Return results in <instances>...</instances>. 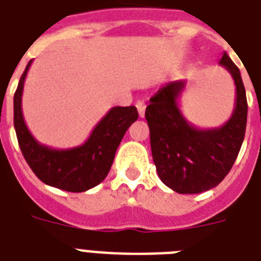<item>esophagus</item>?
I'll use <instances>...</instances> for the list:
<instances>
[{
    "instance_id": "1",
    "label": "esophagus",
    "mask_w": 261,
    "mask_h": 261,
    "mask_svg": "<svg viewBox=\"0 0 261 261\" xmlns=\"http://www.w3.org/2000/svg\"><path fill=\"white\" fill-rule=\"evenodd\" d=\"M135 106H137V110H138L139 116H141V118H143V116H145V111H146V104H145L143 101H137V104H135Z\"/></svg>"
}]
</instances>
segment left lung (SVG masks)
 <instances>
[{
	"label": "left lung",
	"mask_w": 261,
	"mask_h": 261,
	"mask_svg": "<svg viewBox=\"0 0 261 261\" xmlns=\"http://www.w3.org/2000/svg\"><path fill=\"white\" fill-rule=\"evenodd\" d=\"M219 65L236 85L234 110L217 128H198L178 107L186 81L168 83L150 98L146 116L153 161L161 181L177 194H199L222 181L243 145L248 104L240 69L223 53Z\"/></svg>",
	"instance_id": "1"
}]
</instances>
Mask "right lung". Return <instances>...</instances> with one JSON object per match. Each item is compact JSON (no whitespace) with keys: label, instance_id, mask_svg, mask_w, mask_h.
<instances>
[{"label":"right lung","instance_id":"right-lung-1","mask_svg":"<svg viewBox=\"0 0 261 261\" xmlns=\"http://www.w3.org/2000/svg\"><path fill=\"white\" fill-rule=\"evenodd\" d=\"M32 61L22 73L13 98V122L24 159L44 184L67 192H84L107 177L119 143L138 119L134 106L114 107L96 124L85 143L71 149H53L39 143L28 130L21 110L22 89Z\"/></svg>","mask_w":261,"mask_h":261}]
</instances>
